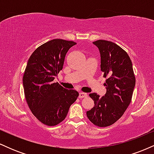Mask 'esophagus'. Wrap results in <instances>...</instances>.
I'll return each instance as SVG.
<instances>
[{
  "mask_svg": "<svg viewBox=\"0 0 154 154\" xmlns=\"http://www.w3.org/2000/svg\"><path fill=\"white\" fill-rule=\"evenodd\" d=\"M88 96V94L85 93H79V98H85V97Z\"/></svg>",
  "mask_w": 154,
  "mask_h": 154,
  "instance_id": "esophagus-1",
  "label": "esophagus"
}]
</instances>
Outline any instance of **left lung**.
I'll list each match as a JSON object with an SVG mask.
<instances>
[{
	"label": "left lung",
	"mask_w": 154,
	"mask_h": 154,
	"mask_svg": "<svg viewBox=\"0 0 154 154\" xmlns=\"http://www.w3.org/2000/svg\"><path fill=\"white\" fill-rule=\"evenodd\" d=\"M100 54V69L106 79L105 96L90 94L94 107L87 116L95 126H110L122 117L131 102L135 85L132 63L128 53L113 42L98 40L93 42Z\"/></svg>",
	"instance_id": "8db88e82"
}]
</instances>
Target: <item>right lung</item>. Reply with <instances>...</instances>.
Masks as SVG:
<instances>
[{
  "mask_svg": "<svg viewBox=\"0 0 154 154\" xmlns=\"http://www.w3.org/2000/svg\"><path fill=\"white\" fill-rule=\"evenodd\" d=\"M74 41L54 39L32 54L23 76L26 101L40 122L55 126L66 118L69 107L79 96L75 90L63 88L55 77L62 70L67 51Z\"/></svg>",
  "mask_w": 154,
  "mask_h": 154,
  "instance_id": "obj_1",
  "label": "right lung"
}]
</instances>
